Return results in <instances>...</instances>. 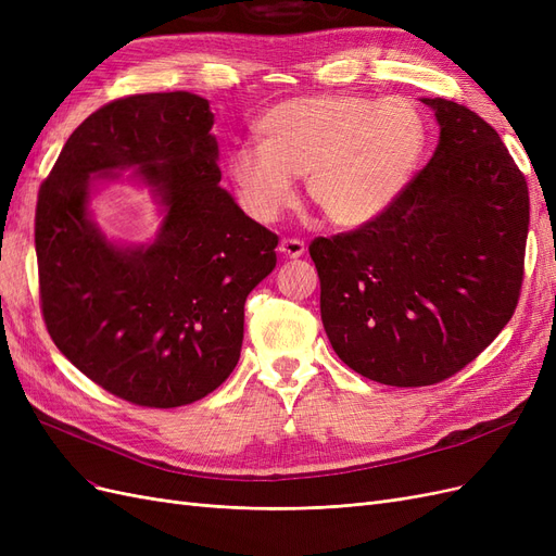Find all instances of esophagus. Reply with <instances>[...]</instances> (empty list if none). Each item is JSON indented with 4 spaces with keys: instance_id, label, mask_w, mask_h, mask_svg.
I'll use <instances>...</instances> for the list:
<instances>
[{
    "instance_id": "1",
    "label": "esophagus",
    "mask_w": 556,
    "mask_h": 556,
    "mask_svg": "<svg viewBox=\"0 0 556 556\" xmlns=\"http://www.w3.org/2000/svg\"><path fill=\"white\" fill-rule=\"evenodd\" d=\"M280 255L282 257H290V260H296L306 252V243L301 239H282L280 241Z\"/></svg>"
}]
</instances>
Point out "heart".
<instances>
[{
	"instance_id": "heart-1",
	"label": "heart",
	"mask_w": 556,
	"mask_h": 556,
	"mask_svg": "<svg viewBox=\"0 0 556 556\" xmlns=\"http://www.w3.org/2000/svg\"><path fill=\"white\" fill-rule=\"evenodd\" d=\"M260 146L227 160L243 208L274 223L292 204L294 180L336 227L376 220L406 190L427 148V121L415 102L362 94L285 99L255 125Z\"/></svg>"
}]
</instances>
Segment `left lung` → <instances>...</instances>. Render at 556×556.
Segmentation results:
<instances>
[{
    "label": "left lung",
    "mask_w": 556,
    "mask_h": 556,
    "mask_svg": "<svg viewBox=\"0 0 556 556\" xmlns=\"http://www.w3.org/2000/svg\"><path fill=\"white\" fill-rule=\"evenodd\" d=\"M422 102L441 125L429 164L376 220L308 245L333 352L392 387L473 362L510 323L525 278V174L478 113Z\"/></svg>",
    "instance_id": "8db88e82"
}]
</instances>
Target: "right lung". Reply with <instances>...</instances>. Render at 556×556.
<instances>
[{
  "mask_svg": "<svg viewBox=\"0 0 556 556\" xmlns=\"http://www.w3.org/2000/svg\"><path fill=\"white\" fill-rule=\"evenodd\" d=\"M211 127L208 102L190 92L115 99L74 129L39 188L46 329L134 406L178 408L220 387L241 357L245 299L276 266V233L220 188ZM131 165L165 208L150 247L109 242L87 213L91 174Z\"/></svg>",
  "mask_w": 556,
  "mask_h": 556,
  "instance_id": "obj_1",
  "label": "right lung"
}]
</instances>
